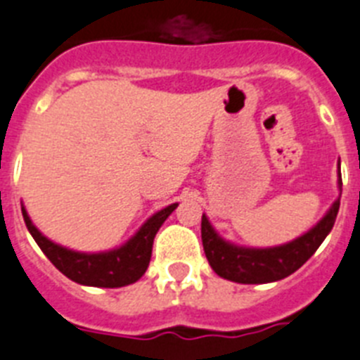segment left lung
I'll list each match as a JSON object with an SVG mask.
<instances>
[{
	"label": "left lung",
	"mask_w": 360,
	"mask_h": 360,
	"mask_svg": "<svg viewBox=\"0 0 360 360\" xmlns=\"http://www.w3.org/2000/svg\"><path fill=\"white\" fill-rule=\"evenodd\" d=\"M339 190L342 177L339 168ZM340 207V195L329 207L324 217L297 240L276 247H243L225 240L216 232L208 217H201V240L208 264L217 276L236 283H269L289 276L315 255L335 225Z\"/></svg>",
	"instance_id": "left-lung-1"
}]
</instances>
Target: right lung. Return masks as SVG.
Segmentation results:
<instances>
[{
  "instance_id": "add662e5",
  "label": "right lung",
  "mask_w": 360,
  "mask_h": 360,
  "mask_svg": "<svg viewBox=\"0 0 360 360\" xmlns=\"http://www.w3.org/2000/svg\"><path fill=\"white\" fill-rule=\"evenodd\" d=\"M177 205L179 203H172L161 208L159 212L148 217L126 243L102 252H80L54 243L36 229L23 205H21V214L38 247L51 259V264L69 280L89 288H124L135 283L146 273L152 258L153 238L166 221V217L177 208Z\"/></svg>"
}]
</instances>
